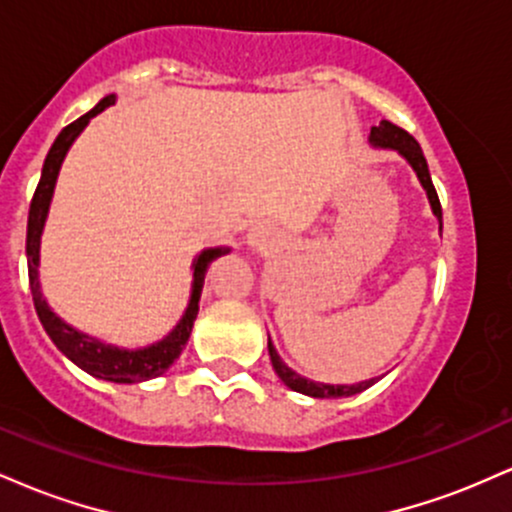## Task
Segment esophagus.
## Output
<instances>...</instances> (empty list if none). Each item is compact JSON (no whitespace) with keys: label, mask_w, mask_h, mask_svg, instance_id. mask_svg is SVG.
Segmentation results:
<instances>
[{"label":"esophagus","mask_w":512,"mask_h":512,"mask_svg":"<svg viewBox=\"0 0 512 512\" xmlns=\"http://www.w3.org/2000/svg\"><path fill=\"white\" fill-rule=\"evenodd\" d=\"M272 243H274V233H272V228L264 226V223L255 226L248 233V245L252 250H264V248H269Z\"/></svg>","instance_id":"esophagus-1"}]
</instances>
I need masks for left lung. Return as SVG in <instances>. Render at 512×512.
<instances>
[{"label":"left lung","instance_id":"1","mask_svg":"<svg viewBox=\"0 0 512 512\" xmlns=\"http://www.w3.org/2000/svg\"><path fill=\"white\" fill-rule=\"evenodd\" d=\"M368 142H370V146H375V149L397 151V154L402 156L411 168H414L416 178H419L421 187L426 190V197H428V204H431L433 216H436L438 223H440V231H443V209H440V199L436 195V187H433L431 173H428V163H426L424 151H421L419 142H416V139L411 137L409 132H404L402 127L392 125V122H387V120L380 122L378 127L370 129ZM267 349H269V358H272V366L276 370V375L281 378V383H284L286 387H291L293 392H301V395H308V397H317V399L351 397V395H358V392L368 390L370 385H375L380 378H383V375H380V378L363 380V383H356V385L315 383V380L303 378V375H298L296 370H291L284 361H281V356L276 354V346L272 344V339H267Z\"/></svg>","mask_w":512,"mask_h":512}]
</instances>
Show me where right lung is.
<instances>
[{
  "label": "right lung",
  "instance_id": "right-lung-1",
  "mask_svg": "<svg viewBox=\"0 0 512 512\" xmlns=\"http://www.w3.org/2000/svg\"><path fill=\"white\" fill-rule=\"evenodd\" d=\"M115 103V93L105 96L101 103L93 110H88L86 115H81L79 120H74L72 125H67L57 134L55 144L50 146L48 156H45L43 173H40V182L35 187V195L31 202V211H28V233H26V257H28V281H31V293L35 303V313H38L40 322H43L48 337L55 342L57 349L62 351L69 361L76 363L81 370H86L93 378L108 380V383H144V380L158 378L166 370L173 366L175 358L182 354L187 339L192 334V325H195L197 313H199V298H202V286L204 276H207L209 264L216 257L228 255L231 248H207L202 250L192 262V291L190 301L178 325L170 330L161 342H154L142 349H122V346L105 344L101 339L88 337V334L74 330L72 325L62 320L60 315L52 313L48 301L43 298L40 291V279H38V267H40V238H43L45 221H48V211L52 195H55L57 175H60L62 161L67 156V151L72 149L84 127L91 122V117L103 113L105 108Z\"/></svg>",
  "mask_w": 512,
  "mask_h": 512
}]
</instances>
